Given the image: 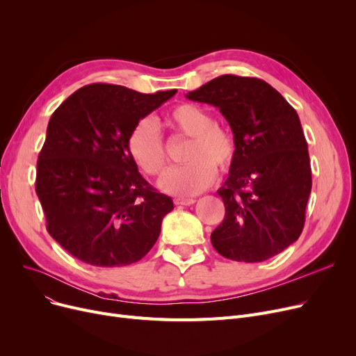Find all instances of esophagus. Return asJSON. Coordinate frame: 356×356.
Listing matches in <instances>:
<instances>
[{
    "label": "esophagus",
    "mask_w": 356,
    "mask_h": 356,
    "mask_svg": "<svg viewBox=\"0 0 356 356\" xmlns=\"http://www.w3.org/2000/svg\"><path fill=\"white\" fill-rule=\"evenodd\" d=\"M195 202H196L195 199H184V197L175 199V203L176 204H181V207H191V204H193Z\"/></svg>",
    "instance_id": "obj_1"
}]
</instances>
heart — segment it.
Instances as JSON below:
<instances>
[{
	"instance_id": "obj_1",
	"label": "heart",
	"mask_w": 356,
	"mask_h": 356,
	"mask_svg": "<svg viewBox=\"0 0 356 356\" xmlns=\"http://www.w3.org/2000/svg\"><path fill=\"white\" fill-rule=\"evenodd\" d=\"M180 134L192 137L186 159L188 164L168 170L160 180V188L172 195H196L212 184L216 177L215 164L227 170L235 157V143L228 131L215 125L211 112L195 104H180L167 117ZM129 157L149 176H159L165 167L164 143L157 124L141 118L131 128L127 138Z\"/></svg>"
}]
</instances>
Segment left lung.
Segmentation results:
<instances>
[{
  "instance_id": "left-lung-1",
  "label": "left lung",
  "mask_w": 356,
  "mask_h": 356,
  "mask_svg": "<svg viewBox=\"0 0 356 356\" xmlns=\"http://www.w3.org/2000/svg\"><path fill=\"white\" fill-rule=\"evenodd\" d=\"M219 108L235 143L229 176L218 191L225 218L212 232L228 259L261 263L290 247L305 227L312 191L307 143L296 109L271 85L223 74L186 93Z\"/></svg>"
}]
</instances>
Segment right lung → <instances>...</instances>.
<instances>
[{
    "mask_svg": "<svg viewBox=\"0 0 356 356\" xmlns=\"http://www.w3.org/2000/svg\"><path fill=\"white\" fill-rule=\"evenodd\" d=\"M176 92L93 83L53 112L37 161L35 193L51 238L83 263L129 266L156 244L173 200L138 173L127 138L137 121Z\"/></svg>",
    "mask_w": 356,
    "mask_h": 356,
    "instance_id": "1",
    "label": "right lung"
}]
</instances>
